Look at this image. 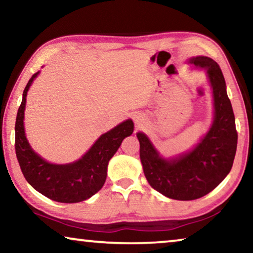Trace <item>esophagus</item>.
<instances>
[{
    "mask_svg": "<svg viewBox=\"0 0 253 253\" xmlns=\"http://www.w3.org/2000/svg\"><path fill=\"white\" fill-rule=\"evenodd\" d=\"M135 121H136V123H137V124H138V125H140V124H142V119H140L139 117H136Z\"/></svg>",
    "mask_w": 253,
    "mask_h": 253,
    "instance_id": "1",
    "label": "esophagus"
}]
</instances>
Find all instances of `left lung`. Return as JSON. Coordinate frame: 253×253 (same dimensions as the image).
Segmentation results:
<instances>
[{"label": "left lung", "mask_w": 253, "mask_h": 253, "mask_svg": "<svg viewBox=\"0 0 253 253\" xmlns=\"http://www.w3.org/2000/svg\"><path fill=\"white\" fill-rule=\"evenodd\" d=\"M190 63L207 69L213 89L215 111L208 134L193 151L172 161L162 158L146 136L137 134L140 161L149 185L178 201L200 199L219 185L232 169L238 144L232 105L220 66L208 57L192 58Z\"/></svg>", "instance_id": "obj_1"}]
</instances>
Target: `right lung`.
Instances as JSON below:
<instances>
[{
	"instance_id": "1",
	"label": "right lung",
	"mask_w": 253,
	"mask_h": 253,
	"mask_svg": "<svg viewBox=\"0 0 253 253\" xmlns=\"http://www.w3.org/2000/svg\"><path fill=\"white\" fill-rule=\"evenodd\" d=\"M39 71L30 78L24 88L22 102L15 122V153L25 179L33 188L50 200L61 203L81 202L96 194L105 184L108 162L121 146L123 139L132 134L134 124H119L101 135L83 158L71 164H50L32 151L24 135V108L27 92Z\"/></svg>"
}]
</instances>
